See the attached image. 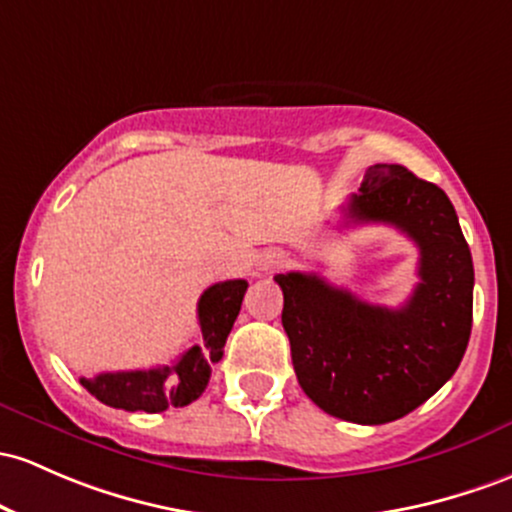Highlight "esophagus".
Masks as SVG:
<instances>
[{"mask_svg":"<svg viewBox=\"0 0 512 512\" xmlns=\"http://www.w3.org/2000/svg\"><path fill=\"white\" fill-rule=\"evenodd\" d=\"M286 262H289V257H286L284 252L269 250L260 257V269H262V272H274V269H282Z\"/></svg>","mask_w":512,"mask_h":512,"instance_id":"esophagus-1","label":"esophagus"}]
</instances>
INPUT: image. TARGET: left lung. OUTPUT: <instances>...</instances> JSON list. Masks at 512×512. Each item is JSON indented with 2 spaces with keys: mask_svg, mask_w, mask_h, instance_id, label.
Here are the masks:
<instances>
[{
  "mask_svg": "<svg viewBox=\"0 0 512 512\" xmlns=\"http://www.w3.org/2000/svg\"><path fill=\"white\" fill-rule=\"evenodd\" d=\"M347 223H386L418 245L420 282L401 308L372 306L318 274H277L291 362L306 396L359 425L403 418L457 372L471 335L474 265L452 201L401 165H374Z\"/></svg>",
  "mask_w": 512,
  "mask_h": 512,
  "instance_id": "left-lung-1",
  "label": "left lung"
}]
</instances>
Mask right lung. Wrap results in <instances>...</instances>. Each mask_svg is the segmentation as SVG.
<instances>
[{
    "instance_id": "obj_1",
    "label": "right lung",
    "mask_w": 512,
    "mask_h": 512,
    "mask_svg": "<svg viewBox=\"0 0 512 512\" xmlns=\"http://www.w3.org/2000/svg\"><path fill=\"white\" fill-rule=\"evenodd\" d=\"M245 279H230L209 286L199 299L201 338L170 367L136 369V372H109L80 384L101 403L123 411L162 413L196 401L211 379V367L223 357L230 328L238 318Z\"/></svg>"
}]
</instances>
